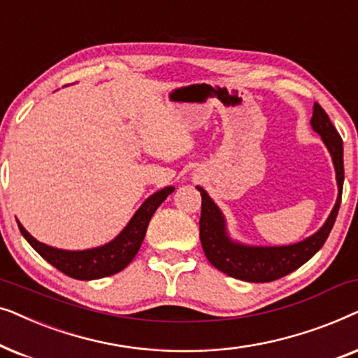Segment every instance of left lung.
I'll return each instance as SVG.
<instances>
[{
	"label": "left lung",
	"instance_id": "1",
	"mask_svg": "<svg viewBox=\"0 0 358 358\" xmlns=\"http://www.w3.org/2000/svg\"><path fill=\"white\" fill-rule=\"evenodd\" d=\"M311 127L321 136L322 143L329 151L339 194L324 224L303 241L285 244V246H251V244L234 241L228 234L227 220L218 205L213 202L203 187L200 185L195 187L202 195L200 243L210 264L220 272L244 282H272L301 267L326 243L341 207L342 187H344V146H342V138L337 134L336 127L332 125L329 117L317 102L313 106Z\"/></svg>",
	"mask_w": 358,
	"mask_h": 358
}]
</instances>
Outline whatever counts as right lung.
<instances>
[{
    "label": "right lung",
    "instance_id": "add662e5",
    "mask_svg": "<svg viewBox=\"0 0 358 358\" xmlns=\"http://www.w3.org/2000/svg\"><path fill=\"white\" fill-rule=\"evenodd\" d=\"M173 192L174 187L169 185V187H164L150 195L141 203V207L136 210L130 222L127 223V227L112 241L97 248L83 249V251H66V249L48 246V244L37 241L19 222L17 227L26 241L48 264H52L65 275L78 278V280H96V278L109 277L124 271L134 261L141 243H143L151 217H153L156 208L164 202L166 197Z\"/></svg>",
    "mask_w": 358,
    "mask_h": 358
}]
</instances>
